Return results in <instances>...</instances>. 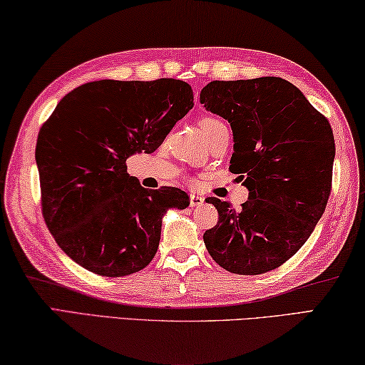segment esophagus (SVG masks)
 <instances>
[{
    "mask_svg": "<svg viewBox=\"0 0 365 365\" xmlns=\"http://www.w3.org/2000/svg\"><path fill=\"white\" fill-rule=\"evenodd\" d=\"M203 202H205V199H203L202 195L190 194V207H200L203 205Z\"/></svg>",
    "mask_w": 365,
    "mask_h": 365,
    "instance_id": "esophagus-1",
    "label": "esophagus"
}]
</instances>
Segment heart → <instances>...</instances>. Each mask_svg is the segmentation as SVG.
Returning <instances> with one entry per match:
<instances>
[{"mask_svg":"<svg viewBox=\"0 0 365 365\" xmlns=\"http://www.w3.org/2000/svg\"><path fill=\"white\" fill-rule=\"evenodd\" d=\"M225 126H226L225 121L216 117H212V115H205V117H202L199 120V128L200 131L205 134V138H210L215 131H218Z\"/></svg>","mask_w":365,"mask_h":365,"instance_id":"obj_1","label":"heart"}]
</instances>
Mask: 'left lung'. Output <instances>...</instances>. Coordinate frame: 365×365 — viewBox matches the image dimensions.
I'll use <instances>...</instances> for the list:
<instances>
[{
    "label": "left lung",
    "instance_id": "obj_1",
    "mask_svg": "<svg viewBox=\"0 0 365 365\" xmlns=\"http://www.w3.org/2000/svg\"><path fill=\"white\" fill-rule=\"evenodd\" d=\"M200 102L231 123L229 170L248 189L240 210L208 197L220 220L203 234L207 250L234 274L276 269L304 245L327 207L335 158L329 120L277 76L216 80Z\"/></svg>",
    "mask_w": 365,
    "mask_h": 365
}]
</instances>
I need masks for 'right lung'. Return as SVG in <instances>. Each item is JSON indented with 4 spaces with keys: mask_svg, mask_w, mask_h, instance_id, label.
I'll list each match as a JSON object with an SVG mask.
<instances>
[{
    "mask_svg": "<svg viewBox=\"0 0 365 365\" xmlns=\"http://www.w3.org/2000/svg\"><path fill=\"white\" fill-rule=\"evenodd\" d=\"M194 107L186 81L99 80L63 96L36 140L41 208L49 232L75 263L104 277L138 272L155 257L162 218L189 207L178 187L149 190L126 171Z\"/></svg>",
    "mask_w": 365,
    "mask_h": 365,
    "instance_id": "add662e5",
    "label": "right lung"
}]
</instances>
